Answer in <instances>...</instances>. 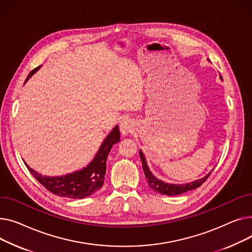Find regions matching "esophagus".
I'll return each instance as SVG.
<instances>
[{
	"mask_svg": "<svg viewBox=\"0 0 252 252\" xmlns=\"http://www.w3.org/2000/svg\"><path fill=\"white\" fill-rule=\"evenodd\" d=\"M120 131L123 135L127 136L130 133L134 131V123L130 119H124L120 123Z\"/></svg>",
	"mask_w": 252,
	"mask_h": 252,
	"instance_id": "obj_1",
	"label": "esophagus"
}]
</instances>
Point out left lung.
<instances>
[{
  "label": "left lung",
  "instance_id": "left-lung-1",
  "mask_svg": "<svg viewBox=\"0 0 252 252\" xmlns=\"http://www.w3.org/2000/svg\"><path fill=\"white\" fill-rule=\"evenodd\" d=\"M220 78L223 80L221 76H220ZM139 156H140V159L142 161V169H143V172H144V175H145L146 182H147V184H149L150 188H152L153 190L158 192V193L168 195V196L179 195V194H182V193H184V192H187L189 190L198 188L206 179L209 178V176L212 173V171H211L209 174H206L204 177H202V178L197 179L195 181L189 182V183H185V184L167 183L165 181L159 180L158 178H157V177L151 172L149 166H147L145 157H144L141 150H139Z\"/></svg>",
  "mask_w": 252,
  "mask_h": 252
}]
</instances>
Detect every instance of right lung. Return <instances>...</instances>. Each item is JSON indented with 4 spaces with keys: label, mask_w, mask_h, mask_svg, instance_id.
Returning a JSON list of instances; mask_svg holds the SVG:
<instances>
[{
    "label": "right lung",
    "mask_w": 252,
    "mask_h": 252,
    "mask_svg": "<svg viewBox=\"0 0 252 252\" xmlns=\"http://www.w3.org/2000/svg\"><path fill=\"white\" fill-rule=\"evenodd\" d=\"M41 66L32 70L24 83L28 81ZM120 141L119 127L116 125L100 144L93 160L86 167L63 176H42L24 164L34 178L52 193L67 198L81 199L93 195L103 184L107 170V158L114 144Z\"/></svg>",
    "instance_id": "obj_1"
}]
</instances>
